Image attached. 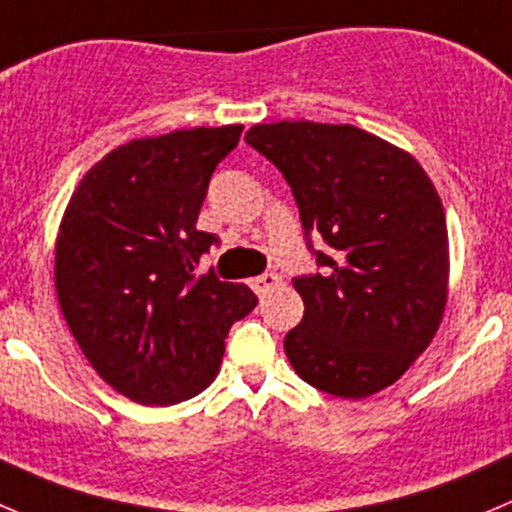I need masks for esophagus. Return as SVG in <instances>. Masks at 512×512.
Here are the masks:
<instances>
[{"label": "esophagus", "instance_id": "34e87169", "mask_svg": "<svg viewBox=\"0 0 512 512\" xmlns=\"http://www.w3.org/2000/svg\"><path fill=\"white\" fill-rule=\"evenodd\" d=\"M283 283V278H280V275H275V272H265V275H260V278H252L250 280V285H252V290H255L257 295H267L270 293V290H275L278 288V285Z\"/></svg>", "mask_w": 512, "mask_h": 512}]
</instances>
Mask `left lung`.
Returning a JSON list of instances; mask_svg holds the SVG:
<instances>
[{"label":"left lung","instance_id":"1","mask_svg":"<svg viewBox=\"0 0 512 512\" xmlns=\"http://www.w3.org/2000/svg\"><path fill=\"white\" fill-rule=\"evenodd\" d=\"M245 141L283 171L321 272L285 336L295 374L341 399L386 389L432 343L450 285L442 199L412 154L356 126L257 123ZM312 250V248H310Z\"/></svg>","mask_w":512,"mask_h":512}]
</instances>
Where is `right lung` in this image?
I'll list each match as a JSON object with an SVG mask.
<instances>
[{
	"label": "right lung",
	"instance_id": "add662e5",
	"mask_svg": "<svg viewBox=\"0 0 512 512\" xmlns=\"http://www.w3.org/2000/svg\"><path fill=\"white\" fill-rule=\"evenodd\" d=\"M242 126L136 138L75 186L55 242V290L100 379L146 407L197 396L217 376L224 338L257 305L242 283L199 275L217 237L197 229L219 161Z\"/></svg>",
	"mask_w": 512,
	"mask_h": 512
}]
</instances>
